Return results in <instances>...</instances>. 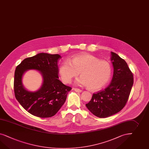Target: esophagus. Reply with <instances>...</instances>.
Masks as SVG:
<instances>
[{"label": "esophagus", "instance_id": "obj_1", "mask_svg": "<svg viewBox=\"0 0 149 149\" xmlns=\"http://www.w3.org/2000/svg\"><path fill=\"white\" fill-rule=\"evenodd\" d=\"M73 89L76 92L81 93L82 92V91L80 89L78 88H73Z\"/></svg>", "mask_w": 149, "mask_h": 149}]
</instances>
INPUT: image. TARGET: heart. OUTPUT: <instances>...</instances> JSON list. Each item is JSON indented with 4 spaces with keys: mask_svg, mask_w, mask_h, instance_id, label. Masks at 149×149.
I'll return each mask as SVG.
<instances>
[{
    "mask_svg": "<svg viewBox=\"0 0 149 149\" xmlns=\"http://www.w3.org/2000/svg\"><path fill=\"white\" fill-rule=\"evenodd\" d=\"M80 74L75 83L79 86H87L93 91H98L107 84L111 79V64L106 61L100 60L87 53L74 55L70 60L61 63L58 73L64 84H69L74 77Z\"/></svg>",
    "mask_w": 149,
    "mask_h": 149,
    "instance_id": "1",
    "label": "heart"
}]
</instances>
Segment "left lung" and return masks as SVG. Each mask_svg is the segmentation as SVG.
Returning <instances> with one entry per match:
<instances>
[{
	"instance_id": "obj_1",
	"label": "left lung",
	"mask_w": 149,
	"mask_h": 149,
	"mask_svg": "<svg viewBox=\"0 0 149 149\" xmlns=\"http://www.w3.org/2000/svg\"><path fill=\"white\" fill-rule=\"evenodd\" d=\"M113 75L107 87L93 94L86 104L89 111L99 118H106L120 112L128 100L133 84V75L124 60L111 52Z\"/></svg>"
}]
</instances>
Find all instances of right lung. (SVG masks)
<instances>
[{
    "instance_id": "right-lung-1",
    "label": "right lung",
    "mask_w": 149,
    "mask_h": 149,
    "mask_svg": "<svg viewBox=\"0 0 149 149\" xmlns=\"http://www.w3.org/2000/svg\"><path fill=\"white\" fill-rule=\"evenodd\" d=\"M58 54L40 53L24 59L16 68L14 92L17 101L26 111L40 118L54 116L64 104L72 88L58 80ZM39 71L43 77L40 89L28 91L22 84L24 72L28 70Z\"/></svg>"
}]
</instances>
